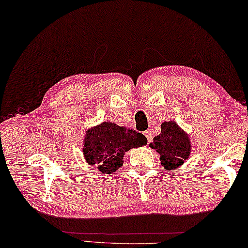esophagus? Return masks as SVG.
<instances>
[{"label":"esophagus","mask_w":248,"mask_h":248,"mask_svg":"<svg viewBox=\"0 0 248 248\" xmlns=\"http://www.w3.org/2000/svg\"><path fill=\"white\" fill-rule=\"evenodd\" d=\"M144 134H145L146 139H147L148 143H151V141L153 140V133H152L151 129H147V131H146Z\"/></svg>","instance_id":"1"}]
</instances>
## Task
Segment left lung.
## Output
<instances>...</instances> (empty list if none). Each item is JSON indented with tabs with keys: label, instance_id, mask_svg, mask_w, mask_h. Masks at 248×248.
<instances>
[{
	"label": "left lung",
	"instance_id": "left-lung-1",
	"mask_svg": "<svg viewBox=\"0 0 248 248\" xmlns=\"http://www.w3.org/2000/svg\"><path fill=\"white\" fill-rule=\"evenodd\" d=\"M161 133L154 137L151 148L160 155L161 166L167 170L177 169L190 156L191 143L185 131L173 121L164 122L161 124Z\"/></svg>",
	"mask_w": 248,
	"mask_h": 248
}]
</instances>
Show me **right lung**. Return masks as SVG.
Returning a JSON list of instances; mask_svg holds the SVG:
<instances>
[{
    "mask_svg": "<svg viewBox=\"0 0 248 248\" xmlns=\"http://www.w3.org/2000/svg\"><path fill=\"white\" fill-rule=\"evenodd\" d=\"M83 156L89 165L109 174L123 166L125 153L147 144V139L134 129L103 122L88 129L83 140Z\"/></svg>",
    "mask_w": 248,
    "mask_h": 248,
    "instance_id": "obj_1",
    "label": "right lung"
}]
</instances>
